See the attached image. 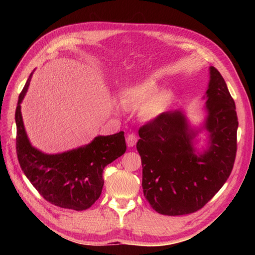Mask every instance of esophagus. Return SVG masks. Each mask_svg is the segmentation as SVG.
<instances>
[{
  "label": "esophagus",
  "mask_w": 255,
  "mask_h": 255,
  "mask_svg": "<svg viewBox=\"0 0 255 255\" xmlns=\"http://www.w3.org/2000/svg\"><path fill=\"white\" fill-rule=\"evenodd\" d=\"M126 142H127L128 147H133V145L136 144V142H137V136H136V134L129 133L128 136H127V138H126Z\"/></svg>",
  "instance_id": "1"
}]
</instances>
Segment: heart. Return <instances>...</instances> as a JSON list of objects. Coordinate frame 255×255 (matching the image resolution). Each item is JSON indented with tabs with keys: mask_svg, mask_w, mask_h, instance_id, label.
<instances>
[{
	"mask_svg": "<svg viewBox=\"0 0 255 255\" xmlns=\"http://www.w3.org/2000/svg\"><path fill=\"white\" fill-rule=\"evenodd\" d=\"M122 104L115 108L122 111L123 105L128 108H139V117L145 123L154 122L169 110L174 102V93L170 90H162L159 82L153 79H145L124 88L119 93Z\"/></svg>",
	"mask_w": 255,
	"mask_h": 255,
	"instance_id": "1",
	"label": "heart"
}]
</instances>
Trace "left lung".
<instances>
[{"label":"left lung","instance_id":"obj_1","mask_svg":"<svg viewBox=\"0 0 255 255\" xmlns=\"http://www.w3.org/2000/svg\"><path fill=\"white\" fill-rule=\"evenodd\" d=\"M205 118L192 126L183 110L166 112L139 129L145 199L161 215L195 213L228 180L237 152L235 101L217 69L209 68ZM206 136L202 150L199 133Z\"/></svg>","mask_w":255,"mask_h":255}]
</instances>
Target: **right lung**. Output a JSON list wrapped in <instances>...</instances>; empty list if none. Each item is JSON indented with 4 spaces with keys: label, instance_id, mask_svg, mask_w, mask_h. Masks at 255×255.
I'll use <instances>...</instances> for the list:
<instances>
[{
    "label": "right lung",
    "instance_id": "obj_1",
    "mask_svg": "<svg viewBox=\"0 0 255 255\" xmlns=\"http://www.w3.org/2000/svg\"><path fill=\"white\" fill-rule=\"evenodd\" d=\"M32 73L34 71L18 96L15 112L16 151L19 165L32 186L47 202L61 208L85 210L101 196L104 167L127 149L124 131L97 136L88 144L56 154H48L32 147L20 111Z\"/></svg>",
    "mask_w": 255,
    "mask_h": 255
}]
</instances>
